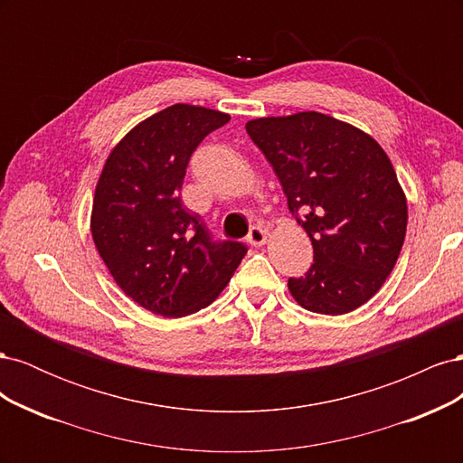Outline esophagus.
Wrapping results in <instances>:
<instances>
[{
  "label": "esophagus",
  "mask_w": 463,
  "mask_h": 463,
  "mask_svg": "<svg viewBox=\"0 0 463 463\" xmlns=\"http://www.w3.org/2000/svg\"><path fill=\"white\" fill-rule=\"evenodd\" d=\"M266 237H269V233H266L264 228L260 226H253L247 235V243L253 245V247H262L266 243Z\"/></svg>",
  "instance_id": "obj_1"
}]
</instances>
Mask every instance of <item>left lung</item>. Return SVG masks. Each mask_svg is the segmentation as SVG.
<instances>
[{
  "label": "left lung",
  "mask_w": 463,
  "mask_h": 463,
  "mask_svg": "<svg viewBox=\"0 0 463 463\" xmlns=\"http://www.w3.org/2000/svg\"><path fill=\"white\" fill-rule=\"evenodd\" d=\"M245 129L313 243L311 269L288 279L293 299L320 315L367 303L394 269L408 228V201L383 146L318 111L250 119Z\"/></svg>",
  "instance_id": "obj_1"
}]
</instances>
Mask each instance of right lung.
<instances>
[{
    "mask_svg": "<svg viewBox=\"0 0 463 463\" xmlns=\"http://www.w3.org/2000/svg\"><path fill=\"white\" fill-rule=\"evenodd\" d=\"M228 121L203 106L165 108L121 138L96 184L94 245L125 296L154 315L204 309L247 255L243 243L213 241L201 216L181 203L191 154Z\"/></svg>",
    "mask_w": 463,
    "mask_h": 463,
    "instance_id": "right-lung-1",
    "label": "right lung"
}]
</instances>
